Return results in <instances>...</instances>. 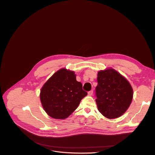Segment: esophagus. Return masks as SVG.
I'll return each instance as SVG.
<instances>
[{"label": "esophagus", "mask_w": 155, "mask_h": 155, "mask_svg": "<svg viewBox=\"0 0 155 155\" xmlns=\"http://www.w3.org/2000/svg\"><path fill=\"white\" fill-rule=\"evenodd\" d=\"M87 94H88V95H89V96H92V95L93 94V90H91V91H88Z\"/></svg>", "instance_id": "obj_1"}]
</instances>
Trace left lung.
<instances>
[{
    "label": "left lung",
    "mask_w": 155,
    "mask_h": 155,
    "mask_svg": "<svg viewBox=\"0 0 155 155\" xmlns=\"http://www.w3.org/2000/svg\"><path fill=\"white\" fill-rule=\"evenodd\" d=\"M96 102L99 111L106 118L121 117L129 108L133 90L129 81L113 69L97 73Z\"/></svg>",
    "instance_id": "left-lung-1"
}]
</instances>
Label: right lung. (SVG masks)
Listing matches in <instances>:
<instances>
[{"label":"right lung","instance_id":"1","mask_svg":"<svg viewBox=\"0 0 155 155\" xmlns=\"http://www.w3.org/2000/svg\"><path fill=\"white\" fill-rule=\"evenodd\" d=\"M74 71L61 69L44 84L40 98L43 109L51 117L65 119L71 115L87 95Z\"/></svg>","mask_w":155,"mask_h":155}]
</instances>
